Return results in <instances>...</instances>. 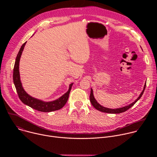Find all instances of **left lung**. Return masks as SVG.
Returning a JSON list of instances; mask_svg holds the SVG:
<instances>
[{
	"label": "left lung",
	"mask_w": 157,
	"mask_h": 157,
	"mask_svg": "<svg viewBox=\"0 0 157 157\" xmlns=\"http://www.w3.org/2000/svg\"><path fill=\"white\" fill-rule=\"evenodd\" d=\"M145 86H146V82L144 85V89L143 91H142V93H140V96L137 98V99L133 102L132 103L130 104L129 105H126V106H124V107H119V108H117V109H110V108H107V107H103L102 105H101L100 104H99L98 102V101L96 100V99L94 98V94H93V89L91 88V94H90V101L92 104V105L94 106V107H95V109H96L97 110L101 111V112H102V113H109V114H119V113H124V112L127 110L128 109H130L131 107H132L134 104H135L140 99V98L142 97V96L144 94V92L145 91Z\"/></svg>",
	"instance_id": "1"
}]
</instances>
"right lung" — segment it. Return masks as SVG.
Here are the masks:
<instances>
[{
    "label": "right lung",
    "mask_w": 157,
    "mask_h": 157,
    "mask_svg": "<svg viewBox=\"0 0 157 157\" xmlns=\"http://www.w3.org/2000/svg\"><path fill=\"white\" fill-rule=\"evenodd\" d=\"M27 42L24 43L21 47L18 55L16 57L14 68H13V83L15 86L17 94L18 95L19 99L21 101L25 104V105L40 112L43 113H49V112L55 111L61 109L66 103L68 99L70 93L73 83H71L69 86V89L65 94H64L59 98L49 102L43 101L40 99H38L36 98H33L30 96L25 90L22 86V84L20 81V72H19V62L20 59L21 55L22 54V52L24 50L25 45Z\"/></svg>",
    "instance_id": "1"
}]
</instances>
